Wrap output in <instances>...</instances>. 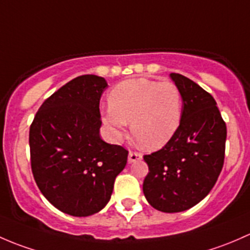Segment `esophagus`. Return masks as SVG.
Returning <instances> with one entry per match:
<instances>
[{
  "label": "esophagus",
  "mask_w": 250,
  "mask_h": 250,
  "mask_svg": "<svg viewBox=\"0 0 250 250\" xmlns=\"http://www.w3.org/2000/svg\"><path fill=\"white\" fill-rule=\"evenodd\" d=\"M142 159V154L137 153V151H130L128 153V163H135V161H138Z\"/></svg>",
  "instance_id": "esophagus-1"
}]
</instances>
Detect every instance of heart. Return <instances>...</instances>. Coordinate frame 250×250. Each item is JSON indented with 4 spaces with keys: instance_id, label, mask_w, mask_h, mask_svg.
Segmentation results:
<instances>
[{
    "instance_id": "heart-1",
    "label": "heart",
    "mask_w": 250,
    "mask_h": 250,
    "mask_svg": "<svg viewBox=\"0 0 250 250\" xmlns=\"http://www.w3.org/2000/svg\"><path fill=\"white\" fill-rule=\"evenodd\" d=\"M108 102L102 119L115 140L122 137L130 122L138 142L156 149L168 142L181 125L182 94L172 82L127 79L110 90Z\"/></svg>"
}]
</instances>
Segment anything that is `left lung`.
<instances>
[{
    "label": "left lung",
    "instance_id": "obj_1",
    "mask_svg": "<svg viewBox=\"0 0 250 250\" xmlns=\"http://www.w3.org/2000/svg\"><path fill=\"white\" fill-rule=\"evenodd\" d=\"M183 99L181 125L158 151L144 155L143 192L151 207L177 213L205 199L225 158L226 124L212 95L179 73L169 74Z\"/></svg>",
    "mask_w": 250,
    "mask_h": 250
}]
</instances>
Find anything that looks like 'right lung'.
<instances>
[{"label": "right lung", "mask_w": 250, "mask_h": 250, "mask_svg": "<svg viewBox=\"0 0 250 250\" xmlns=\"http://www.w3.org/2000/svg\"><path fill=\"white\" fill-rule=\"evenodd\" d=\"M106 79L85 74L48 97L30 126L31 168L54 207L73 217L100 212L127 163L124 146L100 137Z\"/></svg>", "instance_id": "1"}]
</instances>
